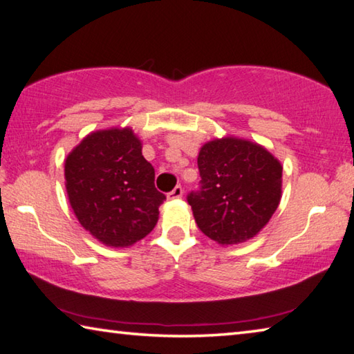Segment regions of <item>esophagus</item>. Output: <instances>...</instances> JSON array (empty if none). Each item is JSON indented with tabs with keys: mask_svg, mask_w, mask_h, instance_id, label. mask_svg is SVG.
Wrapping results in <instances>:
<instances>
[{
	"mask_svg": "<svg viewBox=\"0 0 354 354\" xmlns=\"http://www.w3.org/2000/svg\"><path fill=\"white\" fill-rule=\"evenodd\" d=\"M182 196H183V188L182 187H176V188L171 191V193H167V199H169V201L182 199Z\"/></svg>",
	"mask_w": 354,
	"mask_h": 354,
	"instance_id": "esophagus-1",
	"label": "esophagus"
}]
</instances>
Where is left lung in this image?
Returning <instances> with one entry per match:
<instances>
[{
  "label": "left lung",
  "instance_id": "left-lung-1",
  "mask_svg": "<svg viewBox=\"0 0 354 354\" xmlns=\"http://www.w3.org/2000/svg\"><path fill=\"white\" fill-rule=\"evenodd\" d=\"M197 165L202 187L188 203L202 233L219 245L255 238L280 205V160L255 141L227 135L207 141Z\"/></svg>",
  "mask_w": 354,
  "mask_h": 354
}]
</instances>
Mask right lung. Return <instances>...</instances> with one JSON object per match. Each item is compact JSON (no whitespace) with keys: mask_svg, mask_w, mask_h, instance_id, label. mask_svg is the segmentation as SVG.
<instances>
[{"mask_svg":"<svg viewBox=\"0 0 354 354\" xmlns=\"http://www.w3.org/2000/svg\"><path fill=\"white\" fill-rule=\"evenodd\" d=\"M132 127L95 130L65 158V188L79 224L107 247L138 243L158 222L166 199L153 185Z\"/></svg>","mask_w":354,"mask_h":354,"instance_id":"1","label":"right lung"}]
</instances>
